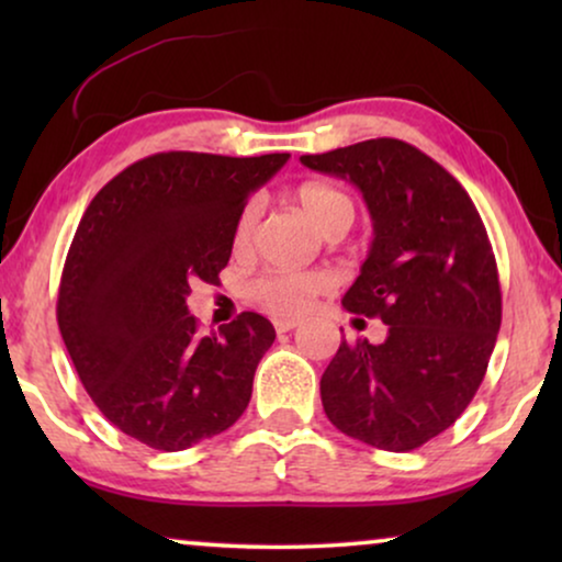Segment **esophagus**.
<instances>
[{
	"instance_id": "obj_1",
	"label": "esophagus",
	"mask_w": 562,
	"mask_h": 562,
	"mask_svg": "<svg viewBox=\"0 0 562 562\" xmlns=\"http://www.w3.org/2000/svg\"><path fill=\"white\" fill-rule=\"evenodd\" d=\"M296 325H299L296 319H273L276 333H291V329H294Z\"/></svg>"
}]
</instances>
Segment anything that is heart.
Instances as JSON below:
<instances>
[{"mask_svg":"<svg viewBox=\"0 0 562 562\" xmlns=\"http://www.w3.org/2000/svg\"><path fill=\"white\" fill-rule=\"evenodd\" d=\"M296 202L306 217L325 235L345 233L356 220V204L345 191L322 181H306L296 189ZM256 204L243 206L235 222V245H248L252 225H256ZM329 286L325 271H271L250 281L248 294L256 304L273 314H299L310 306L312 296L322 294Z\"/></svg>","mask_w":562,"mask_h":562,"instance_id":"1","label":"heart"}]
</instances>
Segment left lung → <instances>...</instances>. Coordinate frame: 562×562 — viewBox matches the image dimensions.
Listing matches in <instances>:
<instances>
[{"label":"left lung","mask_w":562,"mask_h":562,"mask_svg":"<svg viewBox=\"0 0 562 562\" xmlns=\"http://www.w3.org/2000/svg\"><path fill=\"white\" fill-rule=\"evenodd\" d=\"M302 164L363 191L373 243L342 306L389 327L381 345L340 342L322 373V406L360 442L422 448L471 404L502 327V286L481 214L437 160L396 137L302 156Z\"/></svg>","instance_id":"8db88e82"}]
</instances>
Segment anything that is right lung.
I'll use <instances>...</instances> for the list:
<instances>
[{
  "label": "right lung",
  "instance_id": "obj_1",
  "mask_svg": "<svg viewBox=\"0 0 562 562\" xmlns=\"http://www.w3.org/2000/svg\"><path fill=\"white\" fill-rule=\"evenodd\" d=\"M289 153H156L102 187L68 248L58 327L99 412L153 450H187L233 427L276 329L256 312L202 335L191 283H217L250 191Z\"/></svg>",
  "mask_w": 562,
  "mask_h": 562
}]
</instances>
